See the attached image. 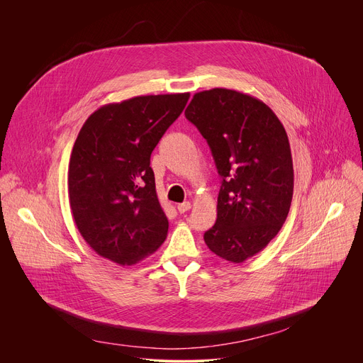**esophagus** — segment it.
<instances>
[{"instance_id": "obj_1", "label": "esophagus", "mask_w": 363, "mask_h": 363, "mask_svg": "<svg viewBox=\"0 0 363 363\" xmlns=\"http://www.w3.org/2000/svg\"><path fill=\"white\" fill-rule=\"evenodd\" d=\"M177 208H178V211H179L181 214H184V213H186V211L191 210V202H189V201H185V202H182V203H178Z\"/></svg>"}]
</instances>
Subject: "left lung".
Wrapping results in <instances>:
<instances>
[{
  "instance_id": "8db88e82",
  "label": "left lung",
  "mask_w": 363,
  "mask_h": 363,
  "mask_svg": "<svg viewBox=\"0 0 363 363\" xmlns=\"http://www.w3.org/2000/svg\"><path fill=\"white\" fill-rule=\"evenodd\" d=\"M185 116L208 142L223 178L217 221L203 241L224 260L242 263L287 218L294 186L287 133L264 101L224 87L195 93Z\"/></svg>"
}]
</instances>
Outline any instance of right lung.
Returning <instances> with one entry per match:
<instances>
[{
  "label": "right lung",
  "mask_w": 363,
  "mask_h": 363,
  "mask_svg": "<svg viewBox=\"0 0 363 363\" xmlns=\"http://www.w3.org/2000/svg\"><path fill=\"white\" fill-rule=\"evenodd\" d=\"M188 99L174 93L109 103L77 135L67 177L72 216L84 241L113 263L133 266L167 238L150 153Z\"/></svg>",
  "instance_id": "add662e5"
}]
</instances>
